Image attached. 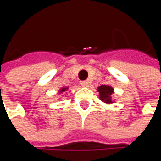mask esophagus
<instances>
[{"instance_id":"1","label":"esophagus","mask_w":161,"mask_h":161,"mask_svg":"<svg viewBox=\"0 0 161 161\" xmlns=\"http://www.w3.org/2000/svg\"><path fill=\"white\" fill-rule=\"evenodd\" d=\"M89 84H90V81H89V80H82V81H80V85H81L82 87H88Z\"/></svg>"}]
</instances>
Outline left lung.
Listing matches in <instances>:
<instances>
[{
    "mask_svg": "<svg viewBox=\"0 0 161 161\" xmlns=\"http://www.w3.org/2000/svg\"><path fill=\"white\" fill-rule=\"evenodd\" d=\"M98 91H99V97H100V99L105 101L106 103H112L111 100V97L110 96L112 95L113 93V89L109 86L107 85H102L98 88Z\"/></svg>",
    "mask_w": 161,
    "mask_h": 161,
    "instance_id": "left-lung-1",
    "label": "left lung"
}]
</instances>
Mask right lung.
<instances>
[{
    "label": "right lung",
    "mask_w": 161,
    "mask_h": 161,
    "mask_svg": "<svg viewBox=\"0 0 161 161\" xmlns=\"http://www.w3.org/2000/svg\"><path fill=\"white\" fill-rule=\"evenodd\" d=\"M65 90H67V89H66V88H64V89H62V90H61V91H60V92H62V91H65Z\"/></svg>",
    "instance_id": "obj_1"
}]
</instances>
